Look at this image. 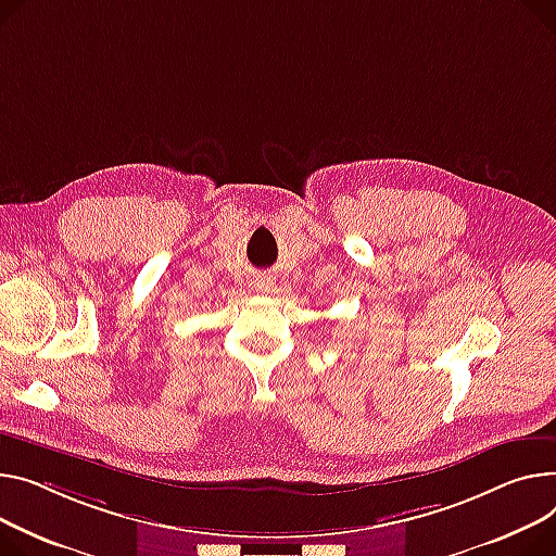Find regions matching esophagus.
Here are the masks:
<instances>
[{
  "mask_svg": "<svg viewBox=\"0 0 556 556\" xmlns=\"http://www.w3.org/2000/svg\"><path fill=\"white\" fill-rule=\"evenodd\" d=\"M254 286H256V290H258V292H268V290L273 288V283H270L268 279H258Z\"/></svg>",
  "mask_w": 556,
  "mask_h": 556,
  "instance_id": "esophagus-1",
  "label": "esophagus"
}]
</instances>
